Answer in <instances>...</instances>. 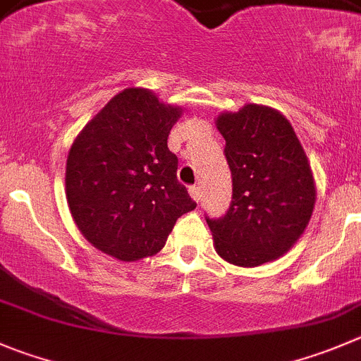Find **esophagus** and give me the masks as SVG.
I'll use <instances>...</instances> for the list:
<instances>
[{"mask_svg": "<svg viewBox=\"0 0 361 361\" xmlns=\"http://www.w3.org/2000/svg\"><path fill=\"white\" fill-rule=\"evenodd\" d=\"M190 195H191V198H193L195 202L200 200V197H202L200 186H190Z\"/></svg>", "mask_w": 361, "mask_h": 361, "instance_id": "esophagus-1", "label": "esophagus"}]
</instances>
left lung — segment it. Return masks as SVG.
<instances>
[{
	"instance_id": "obj_1",
	"label": "left lung",
	"mask_w": 361,
	"mask_h": 361,
	"mask_svg": "<svg viewBox=\"0 0 361 361\" xmlns=\"http://www.w3.org/2000/svg\"><path fill=\"white\" fill-rule=\"evenodd\" d=\"M216 127L225 138L232 202L225 216L205 219L221 259L260 266L289 252L310 221V163L289 120L267 106L221 113Z\"/></svg>"
}]
</instances>
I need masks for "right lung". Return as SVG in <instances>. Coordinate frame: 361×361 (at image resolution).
<instances>
[{"mask_svg":"<svg viewBox=\"0 0 361 361\" xmlns=\"http://www.w3.org/2000/svg\"><path fill=\"white\" fill-rule=\"evenodd\" d=\"M180 108L145 88L116 94L78 135L65 168L71 214L81 234L118 260L156 255L177 218L197 207L177 180L168 135Z\"/></svg>","mask_w":361,"mask_h":361,"instance_id":"1","label":"right lung"}]
</instances>
